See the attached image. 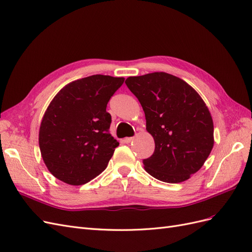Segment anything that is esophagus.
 <instances>
[{
    "instance_id": "1",
    "label": "esophagus",
    "mask_w": 252,
    "mask_h": 252,
    "mask_svg": "<svg viewBox=\"0 0 252 252\" xmlns=\"http://www.w3.org/2000/svg\"><path fill=\"white\" fill-rule=\"evenodd\" d=\"M123 141H124L125 144H129V143L133 141V138H125Z\"/></svg>"
}]
</instances>
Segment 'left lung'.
Returning <instances> with one entry per match:
<instances>
[{"label":"left lung","instance_id":"obj_1","mask_svg":"<svg viewBox=\"0 0 252 252\" xmlns=\"http://www.w3.org/2000/svg\"><path fill=\"white\" fill-rule=\"evenodd\" d=\"M138 97L156 148L143 161L152 177L184 182L201 169L213 147V122L200 94L178 77L152 72L125 81Z\"/></svg>","mask_w":252,"mask_h":252}]
</instances>
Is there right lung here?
<instances>
[{"label":"right lung","instance_id":"right-lung-1","mask_svg":"<svg viewBox=\"0 0 252 252\" xmlns=\"http://www.w3.org/2000/svg\"><path fill=\"white\" fill-rule=\"evenodd\" d=\"M124 80L90 75L67 84L53 97L39 132L43 161L53 177L79 186L106 169L119 146L109 133L106 107Z\"/></svg>","mask_w":252,"mask_h":252}]
</instances>
